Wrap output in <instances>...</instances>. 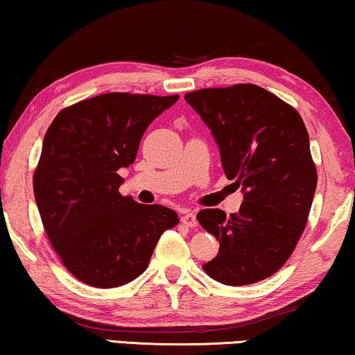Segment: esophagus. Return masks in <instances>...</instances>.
Listing matches in <instances>:
<instances>
[{
    "instance_id": "1",
    "label": "esophagus",
    "mask_w": 355,
    "mask_h": 355,
    "mask_svg": "<svg viewBox=\"0 0 355 355\" xmlns=\"http://www.w3.org/2000/svg\"><path fill=\"white\" fill-rule=\"evenodd\" d=\"M182 223L189 226V228H194L196 225H198V218H196V215L193 211H184L182 215Z\"/></svg>"
}]
</instances>
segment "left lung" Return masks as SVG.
Masks as SVG:
<instances>
[{
	"label": "left lung",
	"instance_id": "left-lung-1",
	"mask_svg": "<svg viewBox=\"0 0 355 355\" xmlns=\"http://www.w3.org/2000/svg\"><path fill=\"white\" fill-rule=\"evenodd\" d=\"M184 100L210 129L226 177L244 194L237 214H198L220 242L202 269L225 285L260 282L284 266L308 221L317 187L308 130L298 111L255 84L200 89Z\"/></svg>",
	"mask_w": 355,
	"mask_h": 355
}]
</instances>
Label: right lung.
I'll use <instances>...</instances> for the list:
<instances>
[{
  "label": "right lung",
  "instance_id": "right-lung-1",
  "mask_svg": "<svg viewBox=\"0 0 355 355\" xmlns=\"http://www.w3.org/2000/svg\"><path fill=\"white\" fill-rule=\"evenodd\" d=\"M180 95L102 94L62 110L42 141L35 200L54 250L73 276L98 288L145 271L178 215L121 196L119 168L134 164L141 137Z\"/></svg>",
  "mask_w": 355,
  "mask_h": 355
}]
</instances>
